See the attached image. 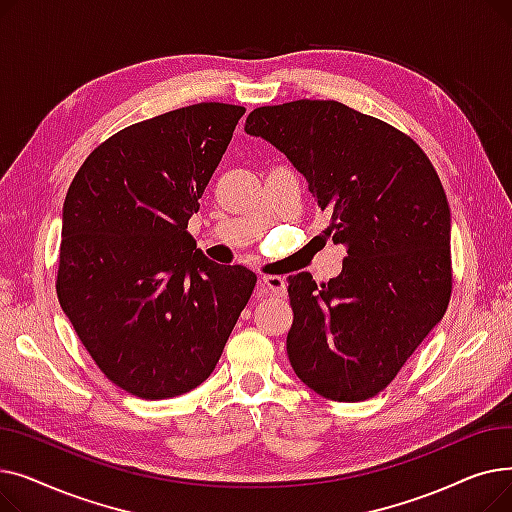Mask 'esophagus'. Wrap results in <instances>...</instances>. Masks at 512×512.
I'll return each mask as SVG.
<instances>
[{
    "instance_id": "34e87169",
    "label": "esophagus",
    "mask_w": 512,
    "mask_h": 512,
    "mask_svg": "<svg viewBox=\"0 0 512 512\" xmlns=\"http://www.w3.org/2000/svg\"><path fill=\"white\" fill-rule=\"evenodd\" d=\"M259 286L267 294H276V297H284L286 294V278H282V276H263L259 280Z\"/></svg>"
}]
</instances>
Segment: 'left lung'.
<instances>
[{
  "label": "left lung",
  "instance_id": "obj_1",
  "mask_svg": "<svg viewBox=\"0 0 512 512\" xmlns=\"http://www.w3.org/2000/svg\"><path fill=\"white\" fill-rule=\"evenodd\" d=\"M245 132L272 143L307 180L342 272L317 286L288 278L294 373L317 394L359 402L384 390L450 301V209L427 155L407 134L338 101L253 110Z\"/></svg>",
  "mask_w": 512,
  "mask_h": 512
}]
</instances>
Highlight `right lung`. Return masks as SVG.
<instances>
[{"label":"right lung","instance_id":"1","mask_svg":"<svg viewBox=\"0 0 512 512\" xmlns=\"http://www.w3.org/2000/svg\"><path fill=\"white\" fill-rule=\"evenodd\" d=\"M242 114L197 103L132 124L68 188L60 305L105 378L139 398L203 384L253 294L251 270L207 259L186 230Z\"/></svg>","mask_w":512,"mask_h":512}]
</instances>
